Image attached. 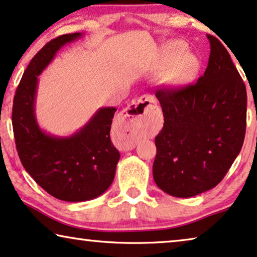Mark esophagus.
Instances as JSON below:
<instances>
[{"instance_id":"1","label":"esophagus","mask_w":257,"mask_h":257,"mask_svg":"<svg viewBox=\"0 0 257 257\" xmlns=\"http://www.w3.org/2000/svg\"><path fill=\"white\" fill-rule=\"evenodd\" d=\"M154 102L155 98L153 96L142 95L124 109L115 129L116 143L122 150H132L135 148L140 129L146 122L147 110Z\"/></svg>"}]
</instances>
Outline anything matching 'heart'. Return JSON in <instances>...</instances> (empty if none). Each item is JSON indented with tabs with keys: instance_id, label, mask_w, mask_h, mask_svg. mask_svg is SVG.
Segmentation results:
<instances>
[{
	"instance_id": "b5f03b06",
	"label": "heart",
	"mask_w": 257,
	"mask_h": 257,
	"mask_svg": "<svg viewBox=\"0 0 257 257\" xmlns=\"http://www.w3.org/2000/svg\"><path fill=\"white\" fill-rule=\"evenodd\" d=\"M177 48V51H180V54L183 51V48L181 46H175ZM193 70V62L190 60H184L182 63V68H181V74H188L189 71Z\"/></svg>"
}]
</instances>
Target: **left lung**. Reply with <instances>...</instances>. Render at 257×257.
<instances>
[{"label": "left lung", "mask_w": 257, "mask_h": 257, "mask_svg": "<svg viewBox=\"0 0 257 257\" xmlns=\"http://www.w3.org/2000/svg\"><path fill=\"white\" fill-rule=\"evenodd\" d=\"M203 76L180 89H160L164 123L155 138L153 176L175 197H191L221 182L241 152L247 119L245 85L230 55L208 35Z\"/></svg>", "instance_id": "8db88e82"}]
</instances>
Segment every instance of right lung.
I'll list each match as a JSON object with an SVG mask.
<instances>
[{"mask_svg":"<svg viewBox=\"0 0 257 257\" xmlns=\"http://www.w3.org/2000/svg\"><path fill=\"white\" fill-rule=\"evenodd\" d=\"M84 34H66L47 43L30 61L16 89L13 129L22 166L51 196L83 202L100 196L115 177L119 153L110 140L116 108H98L89 121L69 136L41 129L35 114L39 76L67 43Z\"/></svg>","mask_w":257,"mask_h":257,"instance_id":"right-lung-1","label":"right lung"}]
</instances>
